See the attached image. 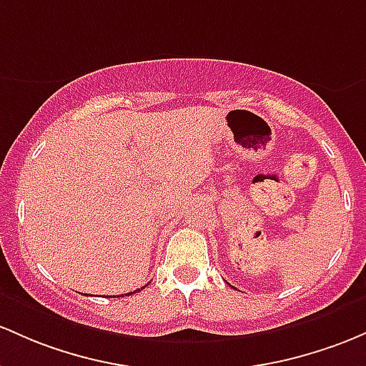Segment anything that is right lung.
I'll use <instances>...</instances> for the list:
<instances>
[{
	"instance_id": "add662e5",
	"label": "right lung",
	"mask_w": 366,
	"mask_h": 366,
	"mask_svg": "<svg viewBox=\"0 0 366 366\" xmlns=\"http://www.w3.org/2000/svg\"><path fill=\"white\" fill-rule=\"evenodd\" d=\"M140 290H142V288H140ZM140 290H139V292H140ZM134 294H135V292H134ZM124 295H132V292H130V294H124Z\"/></svg>"
}]
</instances>
